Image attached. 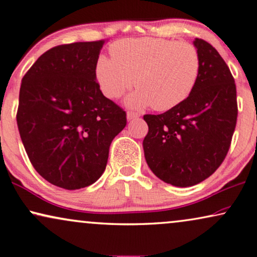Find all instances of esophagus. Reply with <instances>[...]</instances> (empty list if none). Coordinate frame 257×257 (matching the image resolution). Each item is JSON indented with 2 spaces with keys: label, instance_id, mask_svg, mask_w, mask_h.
<instances>
[{
  "label": "esophagus",
  "instance_id": "1",
  "mask_svg": "<svg viewBox=\"0 0 257 257\" xmlns=\"http://www.w3.org/2000/svg\"><path fill=\"white\" fill-rule=\"evenodd\" d=\"M141 114L137 113V112H134V111H128L127 112V119L128 120H133V119H136V117H140Z\"/></svg>",
  "mask_w": 257,
  "mask_h": 257
}]
</instances>
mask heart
<instances>
[{"label":"heart","instance_id":"heart-1","mask_svg":"<svg viewBox=\"0 0 257 257\" xmlns=\"http://www.w3.org/2000/svg\"><path fill=\"white\" fill-rule=\"evenodd\" d=\"M112 58L100 56L95 65L96 80L107 98H119L132 87L137 90L127 104L132 107L152 105L168 111L193 92L201 71L198 49L187 42L158 38L123 39L109 48Z\"/></svg>","mask_w":257,"mask_h":257}]
</instances>
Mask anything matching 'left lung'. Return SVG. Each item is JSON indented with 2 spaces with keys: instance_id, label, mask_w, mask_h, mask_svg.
Masks as SVG:
<instances>
[{
  "instance_id": "1",
  "label": "left lung",
  "mask_w": 257,
  "mask_h": 257,
  "mask_svg": "<svg viewBox=\"0 0 257 257\" xmlns=\"http://www.w3.org/2000/svg\"><path fill=\"white\" fill-rule=\"evenodd\" d=\"M201 71L193 92L162 114H145V160L157 177L187 187L213 175L225 159L237 124V89L230 68L211 44L193 41Z\"/></svg>"
}]
</instances>
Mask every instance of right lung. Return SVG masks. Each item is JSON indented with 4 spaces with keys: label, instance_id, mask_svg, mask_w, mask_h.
Listing matches in <instances>:
<instances>
[{
    "label": "right lung",
    "instance_id": "1",
    "mask_svg": "<svg viewBox=\"0 0 257 257\" xmlns=\"http://www.w3.org/2000/svg\"><path fill=\"white\" fill-rule=\"evenodd\" d=\"M104 43L51 48L20 85L17 124L31 164L44 180L66 190L98 180L113 138L127 124V114L103 95L96 80Z\"/></svg>",
    "mask_w": 257,
    "mask_h": 257
}]
</instances>
